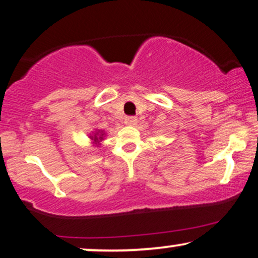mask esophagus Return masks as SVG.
Returning <instances> with one entry per match:
<instances>
[{"instance_id":"esophagus-1","label":"esophagus","mask_w":258,"mask_h":258,"mask_svg":"<svg viewBox=\"0 0 258 258\" xmlns=\"http://www.w3.org/2000/svg\"><path fill=\"white\" fill-rule=\"evenodd\" d=\"M137 123V118L135 116H128V117L125 118V124L126 125H135Z\"/></svg>"}]
</instances>
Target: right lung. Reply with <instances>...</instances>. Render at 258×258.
I'll use <instances>...</instances> for the list:
<instances>
[{
    "instance_id": "right-lung-1",
    "label": "right lung",
    "mask_w": 258,
    "mask_h": 258,
    "mask_svg": "<svg viewBox=\"0 0 258 258\" xmlns=\"http://www.w3.org/2000/svg\"><path fill=\"white\" fill-rule=\"evenodd\" d=\"M104 133L102 130H97L96 133H94L93 135H90V139L94 141V143H96V146H100V142L103 140Z\"/></svg>"
}]
</instances>
